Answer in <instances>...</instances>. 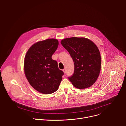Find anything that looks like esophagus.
I'll return each instance as SVG.
<instances>
[{"mask_svg":"<svg viewBox=\"0 0 126 126\" xmlns=\"http://www.w3.org/2000/svg\"><path fill=\"white\" fill-rule=\"evenodd\" d=\"M63 71L64 72V73H66L67 70H66V68H64V69H63Z\"/></svg>","mask_w":126,"mask_h":126,"instance_id":"1","label":"esophagus"}]
</instances>
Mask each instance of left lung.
<instances>
[{
  "label": "left lung",
  "mask_w": 126,
  "mask_h": 126,
  "mask_svg": "<svg viewBox=\"0 0 126 126\" xmlns=\"http://www.w3.org/2000/svg\"><path fill=\"white\" fill-rule=\"evenodd\" d=\"M74 63V71L68 77L76 88L84 89L93 85L101 69V57L95 44L85 38L72 37L61 41Z\"/></svg>",
  "instance_id": "1"
}]
</instances>
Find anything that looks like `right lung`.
<instances>
[{"instance_id":"obj_1","label":"right lung","mask_w":126,"mask_h":126,"mask_svg":"<svg viewBox=\"0 0 126 126\" xmlns=\"http://www.w3.org/2000/svg\"><path fill=\"white\" fill-rule=\"evenodd\" d=\"M59 45L55 39H48L33 44L24 60V72L31 85L39 93L51 94L58 89L64 72L52 58Z\"/></svg>"}]
</instances>
